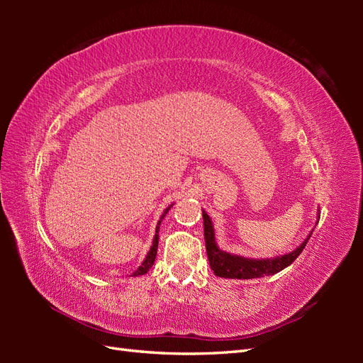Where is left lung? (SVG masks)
<instances>
[{
	"mask_svg": "<svg viewBox=\"0 0 363 363\" xmlns=\"http://www.w3.org/2000/svg\"><path fill=\"white\" fill-rule=\"evenodd\" d=\"M203 220H204V238H206L207 259H209V264H211V268L213 269V273L218 277H225V279H254V277H264V276L279 273L281 269L287 268L290 264L295 262V259L306 248L307 240L311 238L309 235L303 243H301L299 248L281 257L264 259V260L245 259V257L234 256V254L218 250L217 243H215L212 221L209 218V215H207L204 211H203Z\"/></svg>",
	"mask_w": 363,
	"mask_h": 363,
	"instance_id": "8db88e82",
	"label": "left lung"
}]
</instances>
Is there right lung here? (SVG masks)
I'll list each match as a JSON object with an SVG mask.
<instances>
[{
  "label": "right lung",
  "instance_id": "obj_1",
  "mask_svg": "<svg viewBox=\"0 0 363 363\" xmlns=\"http://www.w3.org/2000/svg\"><path fill=\"white\" fill-rule=\"evenodd\" d=\"M169 207H172V206H169ZM169 207H168V209H165L164 215H162V218L165 217L167 212L169 211ZM159 225H160V221L157 223V228H156V235H154L152 246H151V250H150V252H148V256H146V259L142 262V265L138 267V268L135 269V272L133 273V276H142V274H146V273L150 272V268L152 267L154 260H156V254H157V245H159Z\"/></svg>",
  "mask_w": 363,
  "mask_h": 363
}]
</instances>
